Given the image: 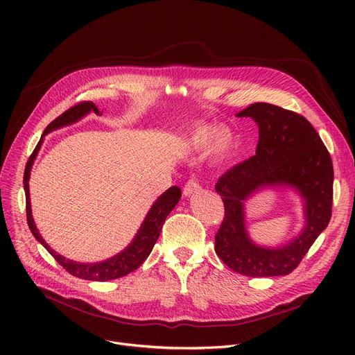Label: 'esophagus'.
Returning <instances> with one entry per match:
<instances>
[{
	"label": "esophagus",
	"instance_id": "1",
	"mask_svg": "<svg viewBox=\"0 0 355 355\" xmlns=\"http://www.w3.org/2000/svg\"><path fill=\"white\" fill-rule=\"evenodd\" d=\"M198 191H200L198 182L196 180H190L187 184H185V187L182 190V194H184V197H190V196H193V194H196Z\"/></svg>",
	"mask_w": 355,
	"mask_h": 355
}]
</instances>
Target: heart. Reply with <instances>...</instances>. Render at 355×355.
Wrapping results in <instances>:
<instances>
[{"label": "heart", "mask_w": 355, "mask_h": 355, "mask_svg": "<svg viewBox=\"0 0 355 355\" xmlns=\"http://www.w3.org/2000/svg\"><path fill=\"white\" fill-rule=\"evenodd\" d=\"M184 144L194 149L209 144V154L217 162H226L236 149L234 137L226 128H218L216 130L196 129L184 137Z\"/></svg>", "instance_id": "b5f03b06"}]
</instances>
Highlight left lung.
<instances>
[{
	"instance_id": "8db88e82",
	"label": "left lung",
	"mask_w": 355,
	"mask_h": 355,
	"mask_svg": "<svg viewBox=\"0 0 355 355\" xmlns=\"http://www.w3.org/2000/svg\"><path fill=\"white\" fill-rule=\"evenodd\" d=\"M236 116L256 122L259 142L254 157L216 184L226 210L216 234V253L232 270L250 277L289 275L329 223L331 157L313 126L295 112L259 102ZM265 189H289L303 202V229L276 247L257 244L247 230L245 202Z\"/></svg>"
}]
</instances>
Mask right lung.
Instances as JSON below:
<instances>
[{"instance_id": "obj_1", "label": "right lung", "mask_w": 355, "mask_h": 355, "mask_svg": "<svg viewBox=\"0 0 355 355\" xmlns=\"http://www.w3.org/2000/svg\"><path fill=\"white\" fill-rule=\"evenodd\" d=\"M90 112H95L96 115H102V110L93 103V102H83L76 106L70 107L66 110L64 114H62L59 118H55L46 129L40 138V142L37 144L34 153L31 154L26 171H24V191H26V211H27V223L28 227L33 233V236L37 239V241L44 246V249L55 259L58 262L73 276L86 279V281H96V282H105V281H112V279H118L122 277L130 272H134L138 269L144 260L149 256V253L153 252L154 245L157 243V240L159 237L161 229L166 216L173 211V209L177 206L180 198H181V190L177 187V185H173V187L168 189L165 193H162L151 206V209L148 210L141 227L138 229L137 234L134 236L132 241L119 253L115 256H112L109 259L102 260V262H95V263H82L76 262V260L66 259L64 256L59 254L55 250H53L47 243L46 240L42 237L39 229H37L33 213H31V201H30V187H28V181H30V174H31V168L33 164L37 158V154H39L40 148L44 142V137L55 129H60L69 125H73L87 116Z\"/></svg>"}]
</instances>
